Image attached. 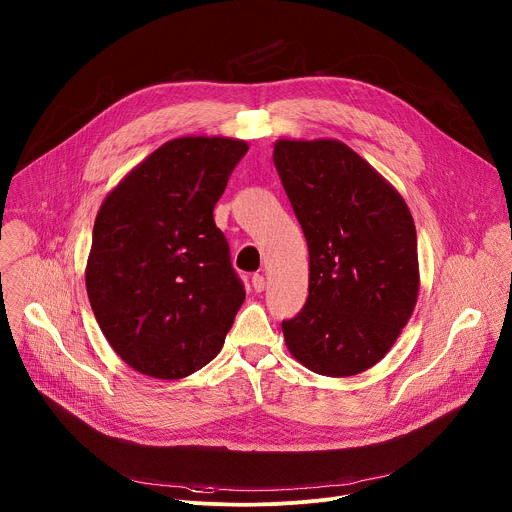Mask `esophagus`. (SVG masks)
I'll list each match as a JSON object with an SVG mask.
<instances>
[{"label":"esophagus","instance_id":"34e87169","mask_svg":"<svg viewBox=\"0 0 512 512\" xmlns=\"http://www.w3.org/2000/svg\"><path fill=\"white\" fill-rule=\"evenodd\" d=\"M251 283H253V289L257 291V294H261V291L265 289V277L259 275V273H255V275L251 277Z\"/></svg>","mask_w":512,"mask_h":512}]
</instances>
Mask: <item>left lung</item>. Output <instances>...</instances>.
<instances>
[{
  "instance_id": "obj_1",
  "label": "left lung",
  "mask_w": 512,
  "mask_h": 512,
  "mask_svg": "<svg viewBox=\"0 0 512 512\" xmlns=\"http://www.w3.org/2000/svg\"><path fill=\"white\" fill-rule=\"evenodd\" d=\"M273 164L310 251V294L281 322L306 369H371L409 322L419 291L417 233L403 196L346 143L279 139Z\"/></svg>"
}]
</instances>
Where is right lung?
I'll use <instances>...</instances> for the list:
<instances>
[{
	"label": "right lung",
	"instance_id": "right-lung-1",
	"mask_svg": "<svg viewBox=\"0 0 512 512\" xmlns=\"http://www.w3.org/2000/svg\"><path fill=\"white\" fill-rule=\"evenodd\" d=\"M247 150L229 137L172 139L99 208L89 302L111 348L141 375L174 381L202 369L245 302L212 210Z\"/></svg>",
	"mask_w": 512,
	"mask_h": 512
}]
</instances>
